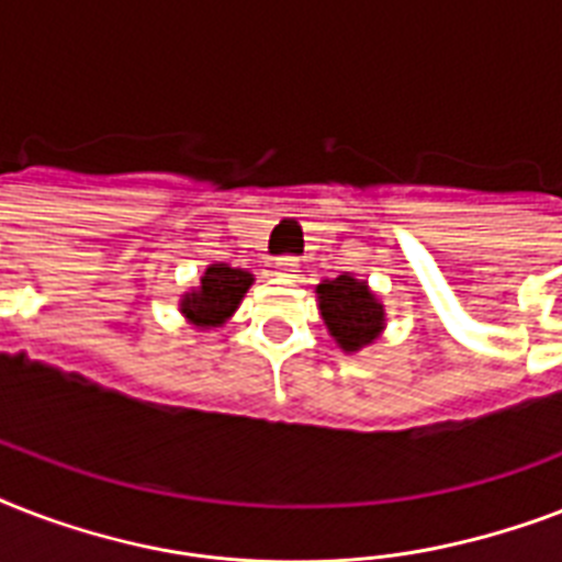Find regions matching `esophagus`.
Wrapping results in <instances>:
<instances>
[{"label":"esophagus","instance_id":"1","mask_svg":"<svg viewBox=\"0 0 562 562\" xmlns=\"http://www.w3.org/2000/svg\"><path fill=\"white\" fill-rule=\"evenodd\" d=\"M273 273H277V277H282V280H297L300 262L294 259V256H282V259H277V262H273Z\"/></svg>","mask_w":562,"mask_h":562}]
</instances>
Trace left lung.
Here are the masks:
<instances>
[{
    "mask_svg": "<svg viewBox=\"0 0 562 562\" xmlns=\"http://www.w3.org/2000/svg\"><path fill=\"white\" fill-rule=\"evenodd\" d=\"M317 308L324 317L326 333L347 356L361 352L379 338L387 326V315L379 294L359 280L356 273L344 271L335 280H324L315 289Z\"/></svg>",
    "mask_w": 562,
    "mask_h": 562,
    "instance_id": "1",
    "label": "left lung"
}]
</instances>
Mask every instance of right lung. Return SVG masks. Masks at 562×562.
<instances>
[{"instance_id": "right-lung-1", "label": "right lung", "mask_w": 562, "mask_h": 562, "mask_svg": "<svg viewBox=\"0 0 562 562\" xmlns=\"http://www.w3.org/2000/svg\"><path fill=\"white\" fill-rule=\"evenodd\" d=\"M250 285H254V273L245 268H229L227 262L206 265L201 282L180 294V315L198 333L218 329L236 315Z\"/></svg>"}]
</instances>
